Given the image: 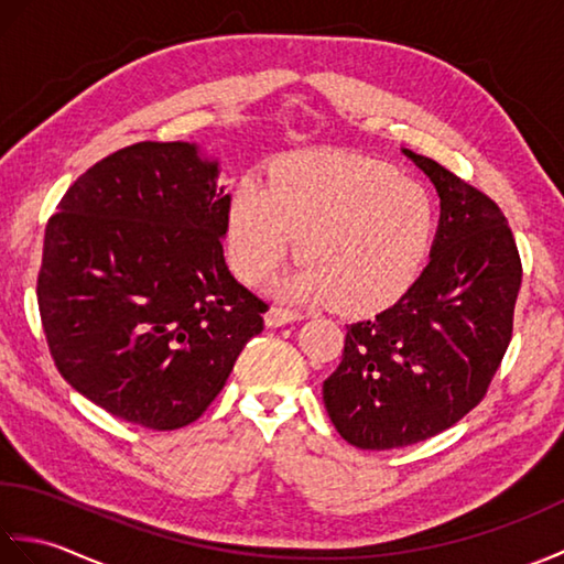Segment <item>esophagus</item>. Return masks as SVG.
Returning <instances> with one entry per match:
<instances>
[{
  "label": "esophagus",
  "instance_id": "1",
  "mask_svg": "<svg viewBox=\"0 0 564 564\" xmlns=\"http://www.w3.org/2000/svg\"><path fill=\"white\" fill-rule=\"evenodd\" d=\"M263 319H267L269 327H283V325H291L295 319H301V313L291 307H271L269 313L263 315Z\"/></svg>",
  "mask_w": 564,
  "mask_h": 564
}]
</instances>
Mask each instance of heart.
<instances>
[{
  "instance_id": "b5f03b06",
  "label": "heart",
  "mask_w": 564,
  "mask_h": 564,
  "mask_svg": "<svg viewBox=\"0 0 564 564\" xmlns=\"http://www.w3.org/2000/svg\"><path fill=\"white\" fill-rule=\"evenodd\" d=\"M436 232L438 206L424 184L388 162L305 150L281 160L269 186L257 176L235 186L225 237L245 283L267 279L301 237L305 259L273 293L373 313L410 291Z\"/></svg>"
}]
</instances>
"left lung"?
<instances>
[{"mask_svg": "<svg viewBox=\"0 0 564 564\" xmlns=\"http://www.w3.org/2000/svg\"><path fill=\"white\" fill-rule=\"evenodd\" d=\"M402 152L441 198L431 259L398 303L346 327L341 364L322 386L332 424L364 451L426 441L480 404L511 341L523 275L497 203Z\"/></svg>", "mask_w": 564, "mask_h": 564, "instance_id": "8db88e82", "label": "left lung"}]
</instances>
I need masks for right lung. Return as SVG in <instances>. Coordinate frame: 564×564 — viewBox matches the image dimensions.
<instances>
[{
	"instance_id": "obj_1",
	"label": "right lung",
	"mask_w": 564,
	"mask_h": 564,
	"mask_svg": "<svg viewBox=\"0 0 564 564\" xmlns=\"http://www.w3.org/2000/svg\"><path fill=\"white\" fill-rule=\"evenodd\" d=\"M196 142H138L89 166L47 220L39 310L72 388L154 431L208 410L267 303L223 257L230 194Z\"/></svg>"
}]
</instances>
